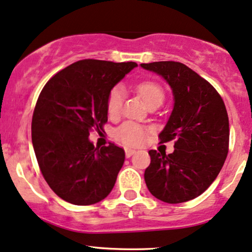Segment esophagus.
Listing matches in <instances>:
<instances>
[{"instance_id":"esophagus-1","label":"esophagus","mask_w":252,"mask_h":252,"mask_svg":"<svg viewBox=\"0 0 252 252\" xmlns=\"http://www.w3.org/2000/svg\"><path fill=\"white\" fill-rule=\"evenodd\" d=\"M135 150H133V148H125V154H126V157L127 158H129V157H132L133 154L135 153Z\"/></svg>"}]
</instances>
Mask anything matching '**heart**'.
<instances>
[{
  "instance_id": "1",
  "label": "heart",
  "mask_w": 252,
  "mask_h": 252,
  "mask_svg": "<svg viewBox=\"0 0 252 252\" xmlns=\"http://www.w3.org/2000/svg\"><path fill=\"white\" fill-rule=\"evenodd\" d=\"M136 90H138L139 94L144 99L147 106L153 101L163 100V90L159 84L154 82H144L136 86ZM123 98L124 91L120 86H116V88L112 89L110 93H108L107 112L111 117L117 116L120 112ZM146 134H147V128L146 127L139 125L136 123H132V121L123 124L114 132V136H116L117 140H119L125 145L131 146L140 145L145 140Z\"/></svg>"
}]
</instances>
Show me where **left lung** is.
Returning <instances> with one entry per match:
<instances>
[{
  "mask_svg": "<svg viewBox=\"0 0 252 252\" xmlns=\"http://www.w3.org/2000/svg\"><path fill=\"white\" fill-rule=\"evenodd\" d=\"M166 80L174 97L160 142L175 140L174 152H148L145 181L151 194L166 203L200 196L221 172L228 155L229 119L212 84L179 62L140 64Z\"/></svg>",
  "mask_w": 252,
  "mask_h": 252,
  "instance_id": "obj_1",
  "label": "left lung"
}]
</instances>
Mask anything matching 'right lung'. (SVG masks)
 <instances>
[{"label": "right lung", "instance_id": "add662e5", "mask_svg": "<svg viewBox=\"0 0 252 252\" xmlns=\"http://www.w3.org/2000/svg\"><path fill=\"white\" fill-rule=\"evenodd\" d=\"M138 64L83 60L45 84L33 111L31 138L45 181L64 201L90 206L110 194L125 161L114 144L94 147L92 128L107 121L108 93Z\"/></svg>", "mask_w": 252, "mask_h": 252}]
</instances>
